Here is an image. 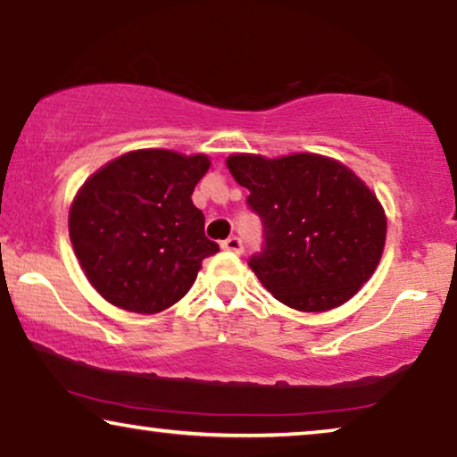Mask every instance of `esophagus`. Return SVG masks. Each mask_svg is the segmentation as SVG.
<instances>
[{"instance_id":"obj_1","label":"esophagus","mask_w":457,"mask_h":457,"mask_svg":"<svg viewBox=\"0 0 457 457\" xmlns=\"http://www.w3.org/2000/svg\"><path fill=\"white\" fill-rule=\"evenodd\" d=\"M222 249H227V252H233V253H241L243 241L239 239V237H228L227 241H222Z\"/></svg>"}]
</instances>
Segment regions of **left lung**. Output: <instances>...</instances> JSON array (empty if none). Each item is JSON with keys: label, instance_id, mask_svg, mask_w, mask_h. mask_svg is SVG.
I'll use <instances>...</instances> for the list:
<instances>
[{"label": "left lung", "instance_id": "left-lung-1", "mask_svg": "<svg viewBox=\"0 0 457 457\" xmlns=\"http://www.w3.org/2000/svg\"><path fill=\"white\" fill-rule=\"evenodd\" d=\"M227 166L249 189L247 205L264 227V247L249 258V268L280 303L333 310L372 277L386 216L347 166L318 154L274 160L235 154Z\"/></svg>", "mask_w": 457, "mask_h": 457}]
</instances>
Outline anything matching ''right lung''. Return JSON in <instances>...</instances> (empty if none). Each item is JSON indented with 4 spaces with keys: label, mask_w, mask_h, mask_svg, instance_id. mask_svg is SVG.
Masks as SVG:
<instances>
[{
    "label": "right lung",
    "mask_w": 457,
    "mask_h": 457,
    "mask_svg": "<svg viewBox=\"0 0 457 457\" xmlns=\"http://www.w3.org/2000/svg\"><path fill=\"white\" fill-rule=\"evenodd\" d=\"M208 155L137 149L93 174L74 197L68 230L99 295L137 314L177 303L218 243L191 202Z\"/></svg>",
    "instance_id": "right-lung-1"
}]
</instances>
